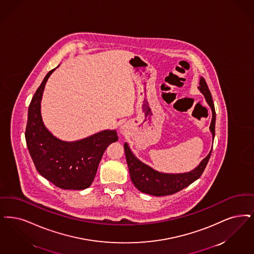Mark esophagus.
Returning a JSON list of instances; mask_svg holds the SVG:
<instances>
[{"mask_svg":"<svg viewBox=\"0 0 254 254\" xmlns=\"http://www.w3.org/2000/svg\"><path fill=\"white\" fill-rule=\"evenodd\" d=\"M124 131V128L123 127H121V132Z\"/></svg>","mask_w":254,"mask_h":254,"instance_id":"1","label":"esophagus"}]
</instances>
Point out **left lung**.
<instances>
[{"label":"left lung","mask_w":254,"mask_h":254,"mask_svg":"<svg viewBox=\"0 0 254 254\" xmlns=\"http://www.w3.org/2000/svg\"><path fill=\"white\" fill-rule=\"evenodd\" d=\"M198 90L202 93L205 97V100L210 106L212 110V122L210 125V130L212 132L214 138L215 132V110L213 105L212 94L209 91L207 83L203 77L199 79ZM126 159L128 165L129 174L131 182L134 186L141 191L142 193L152 194L155 196H162L167 194H173L177 193L183 188L189 186L191 183L196 181L201 175L209 162V159L212 154V149L209 154L203 159L200 163L190 172L181 173V174H168L162 173L153 169L152 167L147 164L142 163L137 157L132 153L127 142L124 144Z\"/></svg>","instance_id":"8db88e82"}]
</instances>
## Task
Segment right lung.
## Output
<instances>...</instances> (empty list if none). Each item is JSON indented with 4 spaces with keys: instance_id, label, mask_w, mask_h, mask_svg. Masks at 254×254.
Listing matches in <instances>:
<instances>
[{
    "instance_id": "1",
    "label": "right lung",
    "mask_w": 254,
    "mask_h": 254,
    "mask_svg": "<svg viewBox=\"0 0 254 254\" xmlns=\"http://www.w3.org/2000/svg\"><path fill=\"white\" fill-rule=\"evenodd\" d=\"M58 68V67H57ZM49 71L34 94L25 129V140L38 172L65 190H83L91 186L102 156L112 142L118 141L116 130L106 129L74 142L61 141L44 126L41 102Z\"/></svg>"
}]
</instances>
